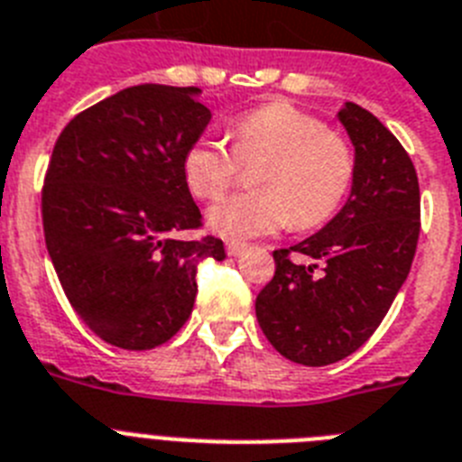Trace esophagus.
<instances>
[{
	"label": "esophagus",
	"instance_id": "1",
	"mask_svg": "<svg viewBox=\"0 0 462 462\" xmlns=\"http://www.w3.org/2000/svg\"><path fill=\"white\" fill-rule=\"evenodd\" d=\"M246 251V244L242 242H227V255H239Z\"/></svg>",
	"mask_w": 462,
	"mask_h": 462
}]
</instances>
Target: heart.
<instances>
[{"instance_id": "b5f03b06", "label": "heart", "mask_w": 462, "mask_h": 462, "mask_svg": "<svg viewBox=\"0 0 462 462\" xmlns=\"http://www.w3.org/2000/svg\"><path fill=\"white\" fill-rule=\"evenodd\" d=\"M232 150L201 135L183 154V176L199 199L220 197L242 166L254 192L218 199L207 211L216 235L232 242L263 237L286 225L310 230L338 211L355 183V150L319 117L289 103H267L230 124Z\"/></svg>"}]
</instances>
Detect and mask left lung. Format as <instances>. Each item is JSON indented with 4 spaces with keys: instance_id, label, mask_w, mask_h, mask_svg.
Segmentation results:
<instances>
[{
    "instance_id": "obj_1",
    "label": "left lung",
    "mask_w": 462,
    "mask_h": 462,
    "mask_svg": "<svg viewBox=\"0 0 462 462\" xmlns=\"http://www.w3.org/2000/svg\"><path fill=\"white\" fill-rule=\"evenodd\" d=\"M338 122L355 147L350 197L312 237L274 251L273 282L255 298L265 338L303 366L340 362L371 338L409 277L420 232L418 176L402 143L355 103Z\"/></svg>"
}]
</instances>
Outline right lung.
<instances>
[{
    "label": "right lung",
    "mask_w": 462,
    "mask_h": 462,
    "mask_svg": "<svg viewBox=\"0 0 462 462\" xmlns=\"http://www.w3.org/2000/svg\"><path fill=\"white\" fill-rule=\"evenodd\" d=\"M197 87L138 84L79 112L58 135L44 192L46 249L69 305L106 343L152 350L173 338L197 296V263L223 242H183L201 213L183 154L211 112Z\"/></svg>",
    "instance_id": "1"
}]
</instances>
